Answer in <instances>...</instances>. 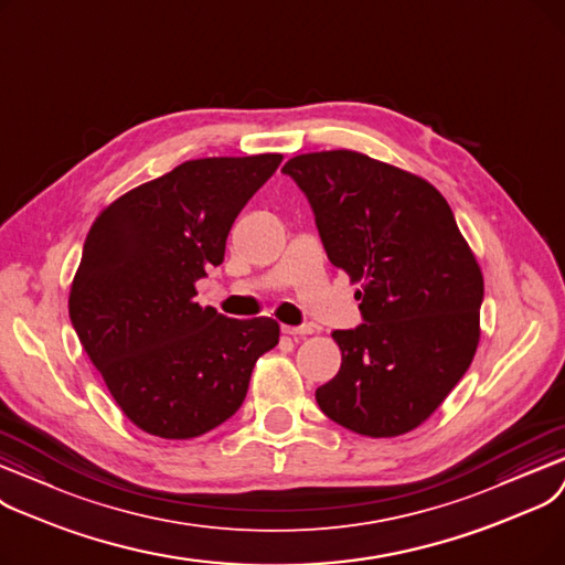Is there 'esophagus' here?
<instances>
[{
	"label": "esophagus",
	"mask_w": 565,
	"mask_h": 565,
	"mask_svg": "<svg viewBox=\"0 0 565 565\" xmlns=\"http://www.w3.org/2000/svg\"><path fill=\"white\" fill-rule=\"evenodd\" d=\"M282 333L287 335H310L315 333L312 324H303V327H282Z\"/></svg>",
	"instance_id": "1"
}]
</instances>
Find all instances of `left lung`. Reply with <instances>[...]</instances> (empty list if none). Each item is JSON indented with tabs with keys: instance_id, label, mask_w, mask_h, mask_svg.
Instances as JSON below:
<instances>
[{
	"instance_id": "obj_1",
	"label": "left lung",
	"mask_w": 565,
	"mask_h": 565,
	"mask_svg": "<svg viewBox=\"0 0 565 565\" xmlns=\"http://www.w3.org/2000/svg\"><path fill=\"white\" fill-rule=\"evenodd\" d=\"M321 244L356 289L365 324L333 331L342 352L319 409L363 437H397L433 416L480 340L482 274L444 195L365 153L289 158Z\"/></svg>"
}]
</instances>
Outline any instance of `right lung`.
Instances as JSON below:
<instances>
[{
  "label": "right lung",
  "instance_id": "add662e5",
  "mask_svg": "<svg viewBox=\"0 0 565 565\" xmlns=\"http://www.w3.org/2000/svg\"><path fill=\"white\" fill-rule=\"evenodd\" d=\"M282 156L185 160L132 188L94 221L68 315L126 418L160 439H193L244 402L257 359L280 338L271 317L230 319L195 303L225 257L238 211Z\"/></svg>",
  "mask_w": 565,
  "mask_h": 565
}]
</instances>
